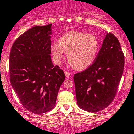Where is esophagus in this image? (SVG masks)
Returning a JSON list of instances; mask_svg holds the SVG:
<instances>
[{
	"mask_svg": "<svg viewBox=\"0 0 134 134\" xmlns=\"http://www.w3.org/2000/svg\"><path fill=\"white\" fill-rule=\"evenodd\" d=\"M65 76L67 78H69V77L71 76V74H70L68 71H65Z\"/></svg>",
	"mask_w": 134,
	"mask_h": 134,
	"instance_id": "1",
	"label": "esophagus"
}]
</instances>
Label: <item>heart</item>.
Wrapping results in <instances>:
<instances>
[{
    "label": "heart",
    "instance_id": "heart-1",
    "mask_svg": "<svg viewBox=\"0 0 134 134\" xmlns=\"http://www.w3.org/2000/svg\"><path fill=\"white\" fill-rule=\"evenodd\" d=\"M99 49V41L95 35L72 31L62 35L57 43L51 46V53L54 61L59 64L64 53L72 67L76 70H83L94 62Z\"/></svg>",
    "mask_w": 134,
    "mask_h": 134
}]
</instances>
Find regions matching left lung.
Wrapping results in <instances>:
<instances>
[{
  "label": "left lung",
  "mask_w": 134,
  "mask_h": 134,
  "mask_svg": "<svg viewBox=\"0 0 134 134\" xmlns=\"http://www.w3.org/2000/svg\"><path fill=\"white\" fill-rule=\"evenodd\" d=\"M124 65L119 40L112 33H107L94 63L74 76L79 107L90 112L107 107L117 94Z\"/></svg>",
  "instance_id": "obj_1"
}]
</instances>
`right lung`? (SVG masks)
<instances>
[{"label": "right lung", "instance_id": "add662e5", "mask_svg": "<svg viewBox=\"0 0 134 134\" xmlns=\"http://www.w3.org/2000/svg\"><path fill=\"white\" fill-rule=\"evenodd\" d=\"M52 24L35 26L16 38L9 55L10 81L21 104L34 114L55 106L65 76L51 58Z\"/></svg>", "mask_w": 134, "mask_h": 134}]
</instances>
